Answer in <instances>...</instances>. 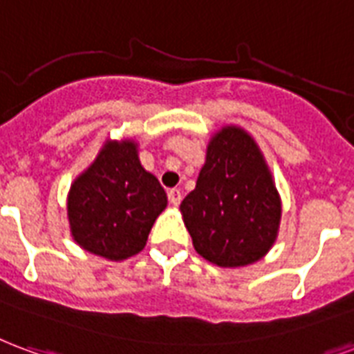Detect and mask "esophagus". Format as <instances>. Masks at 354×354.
<instances>
[{
  "mask_svg": "<svg viewBox=\"0 0 354 354\" xmlns=\"http://www.w3.org/2000/svg\"><path fill=\"white\" fill-rule=\"evenodd\" d=\"M169 201H170V204L178 206V204L182 203V191H180V189H170L169 191Z\"/></svg>",
  "mask_w": 354,
  "mask_h": 354,
  "instance_id": "obj_1",
  "label": "esophagus"
}]
</instances>
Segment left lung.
Here are the masks:
<instances>
[{
  "mask_svg": "<svg viewBox=\"0 0 354 354\" xmlns=\"http://www.w3.org/2000/svg\"><path fill=\"white\" fill-rule=\"evenodd\" d=\"M180 212L195 251L217 266H248L272 250L281 221V197L248 131L223 125L212 135L197 185L182 201Z\"/></svg>",
  "mask_w": 354,
  "mask_h": 354,
  "instance_id": "obj_1",
  "label": "left lung"
}]
</instances>
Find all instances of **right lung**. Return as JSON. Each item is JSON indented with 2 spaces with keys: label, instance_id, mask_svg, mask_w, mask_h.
<instances>
[{
  "label": "right lung",
  "instance_id": "add662e5",
  "mask_svg": "<svg viewBox=\"0 0 354 354\" xmlns=\"http://www.w3.org/2000/svg\"><path fill=\"white\" fill-rule=\"evenodd\" d=\"M167 193L138 159L133 138L104 140L71 184L67 219L73 240L97 257L124 261L144 250Z\"/></svg>",
  "mask_w": 354,
  "mask_h": 354
}]
</instances>
